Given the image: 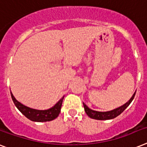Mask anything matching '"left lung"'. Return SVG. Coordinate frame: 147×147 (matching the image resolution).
<instances>
[{"label":"left lung","mask_w":147,"mask_h":147,"mask_svg":"<svg viewBox=\"0 0 147 147\" xmlns=\"http://www.w3.org/2000/svg\"><path fill=\"white\" fill-rule=\"evenodd\" d=\"M135 94L136 91L133 94L131 98L129 100L127 101L126 103H125L123 106H121V107H119V108L115 109L113 110L108 111V112H97V111L92 110L90 108H88V107H87L84 102H83L84 111H85L86 114L90 117V118H91V119H96V120H108V119H113L114 118H115V117L118 116V115H120L125 110V109L129 106L130 103L133 100V99L134 98Z\"/></svg>","instance_id":"8db88e82"}]
</instances>
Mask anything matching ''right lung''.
Listing matches in <instances>:
<instances>
[{
  "label": "right lung",
  "instance_id": "add662e5",
  "mask_svg": "<svg viewBox=\"0 0 147 147\" xmlns=\"http://www.w3.org/2000/svg\"><path fill=\"white\" fill-rule=\"evenodd\" d=\"M10 94H11L12 100L13 101L14 104L16 107V108L27 119H28L31 121H38V122L50 121L57 118L59 113H60L62 103H63V98H64V96H63L52 108L47 109V110H38V109H34L29 108V107L24 106L21 102L16 100V98L11 92H10Z\"/></svg>",
  "mask_w": 147,
  "mask_h": 147
}]
</instances>
